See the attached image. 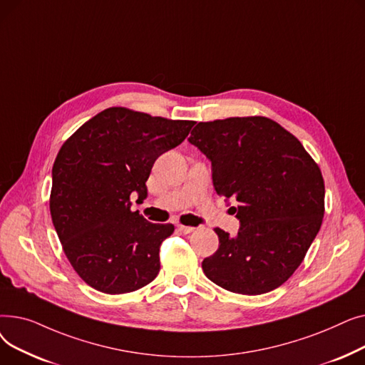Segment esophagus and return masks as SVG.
Masks as SVG:
<instances>
[{"label":"esophagus","mask_w":365,"mask_h":365,"mask_svg":"<svg viewBox=\"0 0 365 365\" xmlns=\"http://www.w3.org/2000/svg\"><path fill=\"white\" fill-rule=\"evenodd\" d=\"M178 227H179V231H180V232H183V234H190V232H194V231H195V227H192V226L179 225Z\"/></svg>","instance_id":"34e87169"}]
</instances>
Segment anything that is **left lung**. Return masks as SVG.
Here are the masks:
<instances>
[{"label":"left lung","instance_id":"8db88e82","mask_svg":"<svg viewBox=\"0 0 365 365\" xmlns=\"http://www.w3.org/2000/svg\"><path fill=\"white\" fill-rule=\"evenodd\" d=\"M189 143L212 161L216 192L235 200L234 238L222 229L217 252L202 260L222 289L257 296L289 279L324 217V179L292 133L264 117L198 123Z\"/></svg>","mask_w":365,"mask_h":365}]
</instances>
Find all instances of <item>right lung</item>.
Listing matches in <instances>:
<instances>
[{
	"label": "right lung",
	"mask_w": 365,
	"mask_h": 365,
	"mask_svg": "<svg viewBox=\"0 0 365 365\" xmlns=\"http://www.w3.org/2000/svg\"><path fill=\"white\" fill-rule=\"evenodd\" d=\"M194 124L108 108L62 145L51 171V220L75 272L93 289L131 293L158 275L160 245L175 226L131 212L130 197H148L153 163Z\"/></svg>",
	"instance_id": "add662e5"
}]
</instances>
